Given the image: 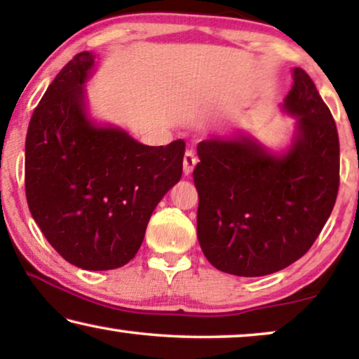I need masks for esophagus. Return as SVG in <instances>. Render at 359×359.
<instances>
[{
    "instance_id": "1",
    "label": "esophagus",
    "mask_w": 359,
    "mask_h": 359,
    "mask_svg": "<svg viewBox=\"0 0 359 359\" xmlns=\"http://www.w3.org/2000/svg\"><path fill=\"white\" fill-rule=\"evenodd\" d=\"M196 163H198V156H196L194 151L193 150H186L184 160H183V171H184L186 176L193 173Z\"/></svg>"
}]
</instances>
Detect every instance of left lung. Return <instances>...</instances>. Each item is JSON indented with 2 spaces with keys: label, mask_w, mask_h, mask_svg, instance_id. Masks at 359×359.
I'll use <instances>...</instances> for the list:
<instances>
[{
  "label": "left lung",
  "mask_w": 359,
  "mask_h": 359,
  "mask_svg": "<svg viewBox=\"0 0 359 359\" xmlns=\"http://www.w3.org/2000/svg\"><path fill=\"white\" fill-rule=\"evenodd\" d=\"M292 80L283 107L297 116V134L286 154H269L247 135L198 145V238L209 263L224 273L264 276L297 262L335 205L337 124L302 68H294Z\"/></svg>",
  "instance_id": "obj_1"
}]
</instances>
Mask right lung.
Here are the masks:
<instances>
[{
	"label": "right lung",
	"mask_w": 359,
	"mask_h": 359,
	"mask_svg": "<svg viewBox=\"0 0 359 359\" xmlns=\"http://www.w3.org/2000/svg\"><path fill=\"white\" fill-rule=\"evenodd\" d=\"M95 53L72 58L29 122L26 198L62 258L88 271L124 266L150 215L183 173L184 140L149 147L88 119L85 85Z\"/></svg>",
	"instance_id": "add662e5"
}]
</instances>
